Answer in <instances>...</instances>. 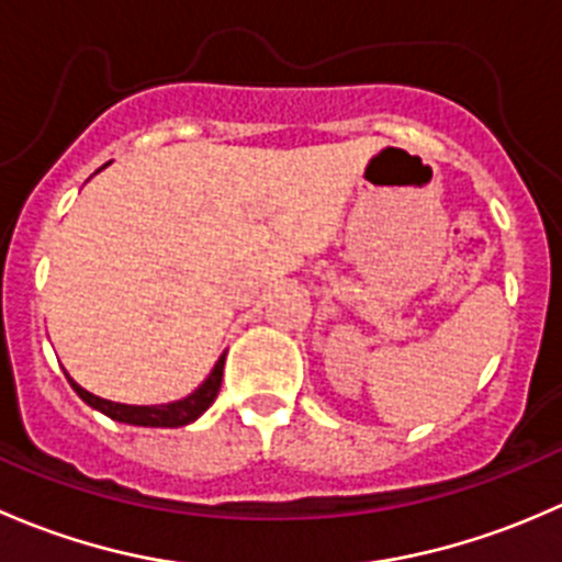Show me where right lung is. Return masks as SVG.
<instances>
[{
	"label": "right lung",
	"instance_id": "right-lung-1",
	"mask_svg": "<svg viewBox=\"0 0 562 562\" xmlns=\"http://www.w3.org/2000/svg\"><path fill=\"white\" fill-rule=\"evenodd\" d=\"M223 367H225V353L220 356L217 364L212 367V372H209L206 381L192 391V394L181 396V400H176V402H166V405H124V402L103 400V396H98V394H92V391L78 386V383L67 375V372L65 375H67V381H70L72 391H76V394L81 396L89 407L105 413V416L113 418V422L133 424V427H184V424H192L195 418H201L203 413L209 411V405L217 400L220 383H223Z\"/></svg>",
	"mask_w": 562,
	"mask_h": 562
}]
</instances>
